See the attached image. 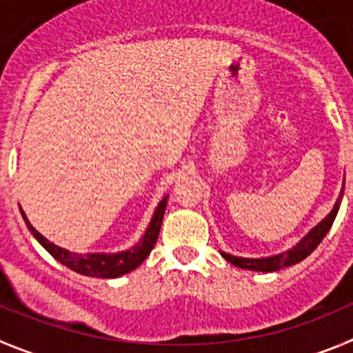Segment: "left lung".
<instances>
[{
  "mask_svg": "<svg viewBox=\"0 0 353 353\" xmlns=\"http://www.w3.org/2000/svg\"><path fill=\"white\" fill-rule=\"evenodd\" d=\"M341 199H343V190H341L338 202L334 203V209L327 214V217H325L324 221L319 223V225L315 226V228L312 230V232L308 233V235H306L298 245L292 247L291 251L282 252V254L279 256H272V258H263V259L236 258V256L226 254V252H221V256L226 259V261L232 263L233 266H239V268H243V270H254V272H276V270H282L285 268V266L296 265V263L303 261L308 254H312V252L317 249L319 243L324 240L325 233L329 232V228H331L332 223H334L336 214H338V210H340Z\"/></svg>",
  "mask_w": 353,
  "mask_h": 353,
  "instance_id": "1",
  "label": "left lung"
}]
</instances>
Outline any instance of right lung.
<instances>
[{"instance_id":"1","label":"right lung","mask_w":353,"mask_h":353,"mask_svg":"<svg viewBox=\"0 0 353 353\" xmlns=\"http://www.w3.org/2000/svg\"><path fill=\"white\" fill-rule=\"evenodd\" d=\"M165 207L167 196L161 200L160 205L154 210V216L153 219H151L150 226H148L146 233H144L143 240H141L137 245L132 247V249H128V251L118 252V254H77V252L65 251L62 247L48 242L41 233L36 232L31 226V223L28 221L24 210L21 209V212L22 217H24L26 225H28L29 232H31L32 235H34V239L38 240V242L57 259V261H61L62 265L74 270V272L81 273V275L101 276V279H114V276L125 275V273L136 270L137 266L150 256L151 249H153L154 243H157L158 240L161 221H163V214H165Z\"/></svg>"}]
</instances>
